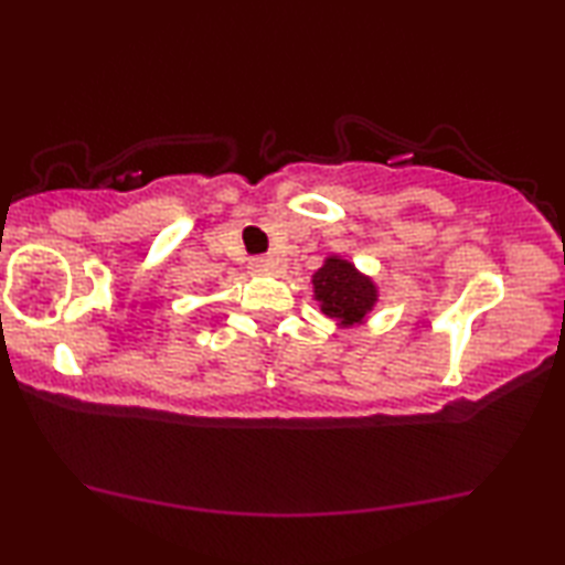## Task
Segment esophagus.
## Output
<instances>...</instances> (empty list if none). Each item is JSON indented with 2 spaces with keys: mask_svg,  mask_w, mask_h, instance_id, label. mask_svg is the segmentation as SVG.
I'll list each match as a JSON object with an SVG mask.
<instances>
[{
  "mask_svg": "<svg viewBox=\"0 0 565 565\" xmlns=\"http://www.w3.org/2000/svg\"><path fill=\"white\" fill-rule=\"evenodd\" d=\"M248 269H252L254 276H276L281 269L279 259H274V256H256V259L248 262Z\"/></svg>",
  "mask_w": 565,
  "mask_h": 565,
  "instance_id": "1",
  "label": "esophagus"
}]
</instances>
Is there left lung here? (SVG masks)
<instances>
[{
  "label": "left lung",
  "mask_w": 565,
  "mask_h": 565,
  "mask_svg": "<svg viewBox=\"0 0 565 565\" xmlns=\"http://www.w3.org/2000/svg\"><path fill=\"white\" fill-rule=\"evenodd\" d=\"M311 284L313 299L319 301L321 313L337 321L341 329L366 321L379 301L376 284L341 256H329L321 269L313 274Z\"/></svg>",
  "instance_id": "1"
}]
</instances>
